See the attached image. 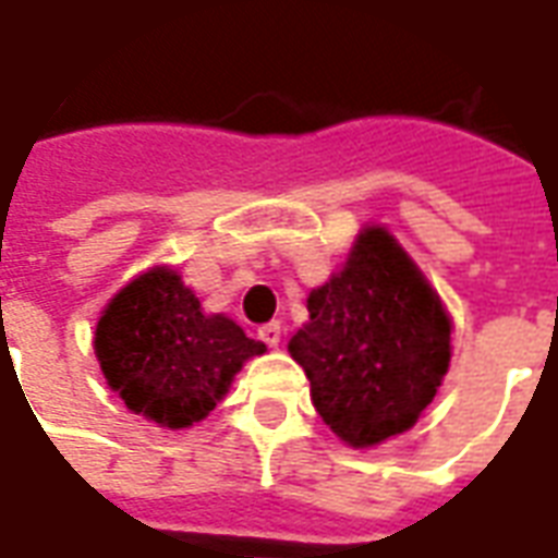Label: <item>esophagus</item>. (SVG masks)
<instances>
[{"instance_id":"esophagus-1","label":"esophagus","mask_w":558,"mask_h":558,"mask_svg":"<svg viewBox=\"0 0 558 558\" xmlns=\"http://www.w3.org/2000/svg\"><path fill=\"white\" fill-rule=\"evenodd\" d=\"M259 340H263L266 347H271V350H275V347L280 343V323H268V326L259 328Z\"/></svg>"}]
</instances>
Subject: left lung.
Returning a JSON list of instances; mask_svg holds the SVG:
<instances>
[{
	"label": "left lung",
	"instance_id": "obj_1",
	"mask_svg": "<svg viewBox=\"0 0 558 558\" xmlns=\"http://www.w3.org/2000/svg\"><path fill=\"white\" fill-rule=\"evenodd\" d=\"M287 343L331 433L374 448L407 433L451 364V316L439 292L379 223L364 227L340 271L307 295Z\"/></svg>",
	"mask_w": 558,
	"mask_h": 558
}]
</instances>
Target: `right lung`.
<instances>
[{
	"label": "right lung",
	"instance_id": "obj_1",
	"mask_svg": "<svg viewBox=\"0 0 558 558\" xmlns=\"http://www.w3.org/2000/svg\"><path fill=\"white\" fill-rule=\"evenodd\" d=\"M266 343L251 340L230 316L206 314L182 275L155 266L104 304L95 355L107 386L134 415L182 430L227 398L247 359Z\"/></svg>",
	"mask_w": 558,
	"mask_h": 558
}]
</instances>
